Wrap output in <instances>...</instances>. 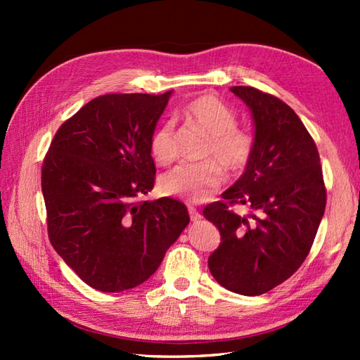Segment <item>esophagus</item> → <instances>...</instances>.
I'll return each mask as SVG.
<instances>
[{
    "mask_svg": "<svg viewBox=\"0 0 360 360\" xmlns=\"http://www.w3.org/2000/svg\"><path fill=\"white\" fill-rule=\"evenodd\" d=\"M188 213H190V219L195 221V223H196V221H200V219L202 218L201 213L198 212L195 207H188Z\"/></svg>",
    "mask_w": 360,
    "mask_h": 360,
    "instance_id": "34e87169",
    "label": "esophagus"
}]
</instances>
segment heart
<instances>
[{
    "instance_id": "1",
    "label": "heart",
    "mask_w": 360,
    "mask_h": 360,
    "mask_svg": "<svg viewBox=\"0 0 360 360\" xmlns=\"http://www.w3.org/2000/svg\"><path fill=\"white\" fill-rule=\"evenodd\" d=\"M182 117L210 137L204 155L209 162L174 167L160 178L159 188L165 196L202 202L223 184L224 173L221 167L232 174L244 172L254 156L255 141L246 129L236 127V112L213 94H202L188 102L182 110ZM148 150L156 164L172 162L176 156L173 122L167 120L156 127L150 136Z\"/></svg>"
}]
</instances>
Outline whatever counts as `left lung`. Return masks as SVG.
<instances>
[{"mask_svg": "<svg viewBox=\"0 0 360 360\" xmlns=\"http://www.w3.org/2000/svg\"><path fill=\"white\" fill-rule=\"evenodd\" d=\"M231 91L252 111L255 150L223 201L202 210L221 233L209 269L232 292L262 295L307 259L325 213L326 188L316 142L295 111L257 88ZM233 205L252 212L241 217Z\"/></svg>", "mask_w": 360, "mask_h": 360, "instance_id": "left-lung-1", "label": "left lung"}]
</instances>
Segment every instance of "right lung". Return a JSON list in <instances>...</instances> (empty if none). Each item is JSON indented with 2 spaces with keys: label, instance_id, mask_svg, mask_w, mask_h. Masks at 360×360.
Wrapping results in <instances>:
<instances>
[{
  "label": "right lung",
  "instance_id": "obj_1",
  "mask_svg": "<svg viewBox=\"0 0 360 360\" xmlns=\"http://www.w3.org/2000/svg\"><path fill=\"white\" fill-rule=\"evenodd\" d=\"M170 94L98 96L63 122L44 156L49 241L102 292L148 280L190 221L173 198L142 201L156 174L148 141Z\"/></svg>",
  "mask_w": 360,
  "mask_h": 360
}]
</instances>
